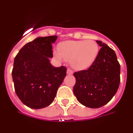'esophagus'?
Returning <instances> with one entry per match:
<instances>
[{
	"label": "esophagus",
	"mask_w": 133,
	"mask_h": 133,
	"mask_svg": "<svg viewBox=\"0 0 133 133\" xmlns=\"http://www.w3.org/2000/svg\"><path fill=\"white\" fill-rule=\"evenodd\" d=\"M66 73H67V75H72V74H73V71H72V70H70V69H68Z\"/></svg>",
	"instance_id": "obj_1"
}]
</instances>
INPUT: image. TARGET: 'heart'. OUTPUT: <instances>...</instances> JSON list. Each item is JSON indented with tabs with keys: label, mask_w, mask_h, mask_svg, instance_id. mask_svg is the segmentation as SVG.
<instances>
[{
	"label": "heart",
	"mask_w": 133,
	"mask_h": 133,
	"mask_svg": "<svg viewBox=\"0 0 133 133\" xmlns=\"http://www.w3.org/2000/svg\"><path fill=\"white\" fill-rule=\"evenodd\" d=\"M58 51H55L56 58L70 61L72 68L83 70L94 63L99 52V46L93 40L66 41L58 44Z\"/></svg>",
	"instance_id": "obj_1"
}]
</instances>
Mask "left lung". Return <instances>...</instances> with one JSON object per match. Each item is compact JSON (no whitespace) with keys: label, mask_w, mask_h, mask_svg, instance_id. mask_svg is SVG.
Masks as SVG:
<instances>
[{"label":"left lung","mask_w":133,"mask_h":133,"mask_svg":"<svg viewBox=\"0 0 133 133\" xmlns=\"http://www.w3.org/2000/svg\"><path fill=\"white\" fill-rule=\"evenodd\" d=\"M96 61L87 70L74 73L75 97L81 104L92 109L107 104L117 92L120 84L121 66L115 52L102 41Z\"/></svg>","instance_id":"1"}]
</instances>
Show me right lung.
<instances>
[{
	"mask_svg": "<svg viewBox=\"0 0 133 133\" xmlns=\"http://www.w3.org/2000/svg\"><path fill=\"white\" fill-rule=\"evenodd\" d=\"M56 36L38 37L20 50L15 58L12 76L15 92L31 109L46 107L53 102L66 75V68L50 63Z\"/></svg>",
	"mask_w": 133,
	"mask_h": 133,
	"instance_id": "obj_1",
	"label": "right lung"
}]
</instances>
